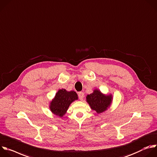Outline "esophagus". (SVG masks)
<instances>
[{
  "mask_svg": "<svg viewBox=\"0 0 157 157\" xmlns=\"http://www.w3.org/2000/svg\"><path fill=\"white\" fill-rule=\"evenodd\" d=\"M78 98L80 100H82L84 98V93L83 92H79L78 94Z\"/></svg>",
  "mask_w": 157,
  "mask_h": 157,
  "instance_id": "34e87169",
  "label": "esophagus"
}]
</instances>
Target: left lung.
I'll return each instance as SVG.
<instances>
[{
    "label": "left lung",
    "instance_id": "obj_1",
    "mask_svg": "<svg viewBox=\"0 0 157 157\" xmlns=\"http://www.w3.org/2000/svg\"><path fill=\"white\" fill-rule=\"evenodd\" d=\"M111 96H106L99 90H94L93 93L88 95L86 101L93 110L97 113H101L106 111L111 102Z\"/></svg>",
    "mask_w": 157,
    "mask_h": 157
}]
</instances>
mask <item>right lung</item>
Masks as SVG:
<instances>
[{
    "mask_svg": "<svg viewBox=\"0 0 157 157\" xmlns=\"http://www.w3.org/2000/svg\"><path fill=\"white\" fill-rule=\"evenodd\" d=\"M77 99V94L75 91L59 90L51 103L50 109L54 114L62 117L66 113L71 103Z\"/></svg>",
    "mask_w": 157,
    "mask_h": 157,
    "instance_id": "obj_1",
    "label": "right lung"
}]
</instances>
